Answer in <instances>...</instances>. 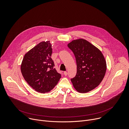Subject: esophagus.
Masks as SVG:
<instances>
[{"instance_id": "1", "label": "esophagus", "mask_w": 129, "mask_h": 129, "mask_svg": "<svg viewBox=\"0 0 129 129\" xmlns=\"http://www.w3.org/2000/svg\"><path fill=\"white\" fill-rule=\"evenodd\" d=\"M64 76H66L67 75V72H66V71H64Z\"/></svg>"}]
</instances>
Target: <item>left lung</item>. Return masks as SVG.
I'll return each mask as SVG.
<instances>
[{"mask_svg":"<svg viewBox=\"0 0 129 129\" xmlns=\"http://www.w3.org/2000/svg\"><path fill=\"white\" fill-rule=\"evenodd\" d=\"M67 46L77 62V75L71 79L73 87L82 93L94 89L101 83L106 72V61L102 52L83 39L72 40Z\"/></svg>","mask_w":129,"mask_h":129,"instance_id":"left-lung-1","label":"left lung"}]
</instances>
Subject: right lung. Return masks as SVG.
<instances>
[{"label": "right lung", "instance_id": "1", "mask_svg": "<svg viewBox=\"0 0 129 129\" xmlns=\"http://www.w3.org/2000/svg\"><path fill=\"white\" fill-rule=\"evenodd\" d=\"M52 52L50 41L41 42L25 54L21 64L24 80L33 89L41 93L50 91L61 77L53 68Z\"/></svg>", "mask_w": 129, "mask_h": 129}]
</instances>
